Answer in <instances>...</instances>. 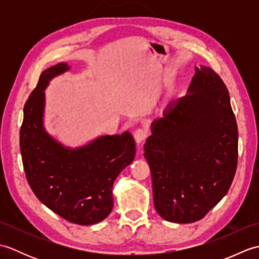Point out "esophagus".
Listing matches in <instances>:
<instances>
[{"mask_svg":"<svg viewBox=\"0 0 259 259\" xmlns=\"http://www.w3.org/2000/svg\"><path fill=\"white\" fill-rule=\"evenodd\" d=\"M147 136H148L147 130L141 129V128L137 129L134 133V137H135V140H136L137 144H141V142L147 138Z\"/></svg>","mask_w":259,"mask_h":259,"instance_id":"esophagus-1","label":"esophagus"}]
</instances>
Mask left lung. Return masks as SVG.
<instances>
[{"label": "left lung", "mask_w": 259, "mask_h": 259, "mask_svg": "<svg viewBox=\"0 0 259 259\" xmlns=\"http://www.w3.org/2000/svg\"><path fill=\"white\" fill-rule=\"evenodd\" d=\"M188 91L152 122L144 146L156 210L178 224L200 221L223 199L238 161L237 122L221 76L201 65Z\"/></svg>", "instance_id": "left-lung-1"}]
</instances>
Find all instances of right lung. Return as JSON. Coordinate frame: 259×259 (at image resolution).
<instances>
[{"instance_id": "right-lung-1", "label": "right lung", "mask_w": 259, "mask_h": 259, "mask_svg": "<svg viewBox=\"0 0 259 259\" xmlns=\"http://www.w3.org/2000/svg\"><path fill=\"white\" fill-rule=\"evenodd\" d=\"M69 70L59 63L43 71L24 104L20 149L26 180L37 199L65 221L93 225L112 210L115 178L133 162L134 137L103 136L78 149H69L43 128L45 90L54 76Z\"/></svg>"}]
</instances>
